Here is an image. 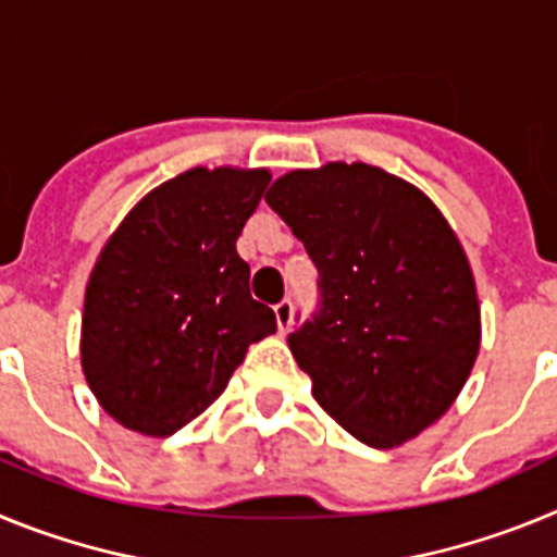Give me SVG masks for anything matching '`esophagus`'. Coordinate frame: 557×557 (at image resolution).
Masks as SVG:
<instances>
[{"label": "esophagus", "mask_w": 557, "mask_h": 557, "mask_svg": "<svg viewBox=\"0 0 557 557\" xmlns=\"http://www.w3.org/2000/svg\"><path fill=\"white\" fill-rule=\"evenodd\" d=\"M273 312H275V323H278V332H289V326H293V301L284 298V301L275 304Z\"/></svg>", "instance_id": "1"}]
</instances>
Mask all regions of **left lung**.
<instances>
[{
	"mask_svg": "<svg viewBox=\"0 0 557 557\" xmlns=\"http://www.w3.org/2000/svg\"><path fill=\"white\" fill-rule=\"evenodd\" d=\"M318 268V312L287 337L312 396L376 449L435 424L480 351L469 259L437 206L371 164L282 175L264 195Z\"/></svg>",
	"mask_w": 557,
	"mask_h": 557,
	"instance_id": "8db88e82",
	"label": "left lung"
}]
</instances>
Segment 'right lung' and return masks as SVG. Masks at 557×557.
<instances>
[{"instance_id": "right-lung-1", "label": "right lung", "mask_w": 557, "mask_h": 557, "mask_svg": "<svg viewBox=\"0 0 557 557\" xmlns=\"http://www.w3.org/2000/svg\"><path fill=\"white\" fill-rule=\"evenodd\" d=\"M268 170H195L133 206L97 259L83 304V373L102 410L166 437L225 391L250 343L275 332L250 298L236 239Z\"/></svg>"}]
</instances>
